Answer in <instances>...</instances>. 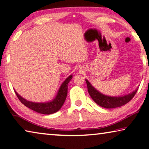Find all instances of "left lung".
<instances>
[{
    "label": "left lung",
    "instance_id": "1",
    "mask_svg": "<svg viewBox=\"0 0 149 149\" xmlns=\"http://www.w3.org/2000/svg\"><path fill=\"white\" fill-rule=\"evenodd\" d=\"M87 85V89L91 97L98 105L105 108H114L122 107L127 104L132 100L137 93L138 89L132 93L123 97H108L99 93L93 87L87 79H85Z\"/></svg>",
    "mask_w": 149,
    "mask_h": 149
}]
</instances>
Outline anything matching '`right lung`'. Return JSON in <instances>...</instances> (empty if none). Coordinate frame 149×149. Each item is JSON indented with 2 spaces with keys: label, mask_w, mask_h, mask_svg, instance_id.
<instances>
[{
  "label": "right lung",
  "mask_w": 149,
  "mask_h": 149,
  "mask_svg": "<svg viewBox=\"0 0 149 149\" xmlns=\"http://www.w3.org/2000/svg\"><path fill=\"white\" fill-rule=\"evenodd\" d=\"M72 78V75L65 79L63 84L60 86L58 92L55 99L51 102H45V103H37L30 102L24 99L21 96L17 93L16 91H14L15 93L17 95L18 99L20 100L22 104H24L26 107H28L30 109L35 111V112L40 113L42 114H51L58 111L62 105L64 104L65 100L66 99L68 94V84H69L70 80Z\"/></svg>",
  "instance_id": "add662e5"
}]
</instances>
